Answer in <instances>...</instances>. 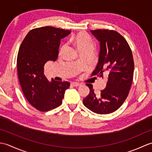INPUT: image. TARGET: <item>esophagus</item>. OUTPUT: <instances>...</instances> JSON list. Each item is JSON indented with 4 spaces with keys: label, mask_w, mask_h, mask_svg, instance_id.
Masks as SVG:
<instances>
[{
    "label": "esophagus",
    "mask_w": 152,
    "mask_h": 152,
    "mask_svg": "<svg viewBox=\"0 0 152 152\" xmlns=\"http://www.w3.org/2000/svg\"><path fill=\"white\" fill-rule=\"evenodd\" d=\"M71 85L73 86H75V87H78V86H81V84H80V83L78 82H72L71 83Z\"/></svg>",
    "instance_id": "obj_1"
}]
</instances>
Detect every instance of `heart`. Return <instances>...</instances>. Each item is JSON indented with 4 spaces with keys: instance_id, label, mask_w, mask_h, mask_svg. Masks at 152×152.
I'll return each mask as SVG.
<instances>
[{
    "instance_id": "obj_1",
    "label": "heart",
    "mask_w": 152,
    "mask_h": 152,
    "mask_svg": "<svg viewBox=\"0 0 152 152\" xmlns=\"http://www.w3.org/2000/svg\"><path fill=\"white\" fill-rule=\"evenodd\" d=\"M72 42L78 48L80 52L87 50L90 48H93V42L91 38L83 32H80L71 38ZM64 49V46L61 48V51Z\"/></svg>"
}]
</instances>
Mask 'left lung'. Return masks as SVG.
Returning <instances> with one entry per match:
<instances>
[{
	"instance_id": "8db88e82",
	"label": "left lung",
	"mask_w": 152,
	"mask_h": 152,
	"mask_svg": "<svg viewBox=\"0 0 152 152\" xmlns=\"http://www.w3.org/2000/svg\"><path fill=\"white\" fill-rule=\"evenodd\" d=\"M101 43L99 62L91 76L103 78L108 74L106 88L96 96L93 86L87 83L90 91L83 100L86 107L99 114L114 112L124 104L129 93L134 73V60L129 45L124 37L114 30H91Z\"/></svg>"
}]
</instances>
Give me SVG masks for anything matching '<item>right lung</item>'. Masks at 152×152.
I'll return each mask as SVG.
<instances>
[{"instance_id":"obj_1","label":"right lung","mask_w":152,"mask_h":152,"mask_svg":"<svg viewBox=\"0 0 152 152\" xmlns=\"http://www.w3.org/2000/svg\"><path fill=\"white\" fill-rule=\"evenodd\" d=\"M71 33L51 26L31 30L19 47L17 69L19 83L28 102L40 112H48L59 106L63 102L69 82H51L44 76L47 61H56L61 38Z\"/></svg>"}]
</instances>
